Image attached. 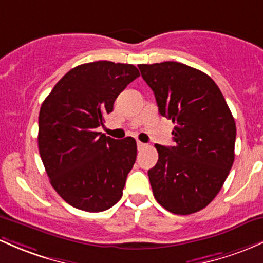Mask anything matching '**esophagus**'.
I'll list each match as a JSON object with an SVG mask.
<instances>
[{
    "label": "esophagus",
    "instance_id": "1",
    "mask_svg": "<svg viewBox=\"0 0 263 263\" xmlns=\"http://www.w3.org/2000/svg\"><path fill=\"white\" fill-rule=\"evenodd\" d=\"M137 146H138V150H143V149H145L147 145H146L145 143H141V141H137Z\"/></svg>",
    "mask_w": 263,
    "mask_h": 263
}]
</instances>
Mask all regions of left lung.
<instances>
[{"mask_svg": "<svg viewBox=\"0 0 263 263\" xmlns=\"http://www.w3.org/2000/svg\"><path fill=\"white\" fill-rule=\"evenodd\" d=\"M138 67L154 92L159 113L175 124V145L155 144L159 160L147 171L154 197L176 215L202 210L234 164V117L219 87L201 70L179 62Z\"/></svg>", "mask_w": 263, "mask_h": 263, "instance_id": "1", "label": "left lung"}]
</instances>
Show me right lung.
Masks as SVG:
<instances>
[{
	"mask_svg": "<svg viewBox=\"0 0 263 263\" xmlns=\"http://www.w3.org/2000/svg\"><path fill=\"white\" fill-rule=\"evenodd\" d=\"M140 76L133 64L98 61L73 68L44 99L38 149L53 189L73 208L110 209L123 195L137 158V141L117 140L97 129L117 97Z\"/></svg>",
	"mask_w": 263,
	"mask_h": 263,
	"instance_id": "add662e5",
	"label": "right lung"
}]
</instances>
